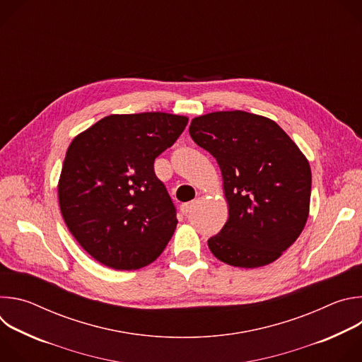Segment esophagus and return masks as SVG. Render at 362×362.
I'll list each match as a JSON object with an SVG mask.
<instances>
[{
	"label": "esophagus",
	"instance_id": "esophagus-1",
	"mask_svg": "<svg viewBox=\"0 0 362 362\" xmlns=\"http://www.w3.org/2000/svg\"><path fill=\"white\" fill-rule=\"evenodd\" d=\"M193 206H194V202H187V203H183L182 206H180V212H182V215H187V214H190V211L193 209Z\"/></svg>",
	"mask_w": 362,
	"mask_h": 362
}]
</instances>
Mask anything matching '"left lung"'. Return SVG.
Here are the masks:
<instances>
[{
	"mask_svg": "<svg viewBox=\"0 0 362 362\" xmlns=\"http://www.w3.org/2000/svg\"><path fill=\"white\" fill-rule=\"evenodd\" d=\"M189 133L216 159L229 204L211 252L239 268L276 261L309 214L313 175L299 147L271 119L242 110L194 117Z\"/></svg>",
	"mask_w": 362,
	"mask_h": 362,
	"instance_id": "obj_1",
	"label": "left lung"
}]
</instances>
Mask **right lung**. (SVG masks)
Returning a JSON list of instances; mask_svg holds the SVG:
<instances>
[{
  "label": "right lung",
  "mask_w": 362,
  "mask_h": 362,
  "mask_svg": "<svg viewBox=\"0 0 362 362\" xmlns=\"http://www.w3.org/2000/svg\"><path fill=\"white\" fill-rule=\"evenodd\" d=\"M186 124L187 117L160 112L112 115L71 141L59 182L60 209L100 264L139 269L165 250L176 208L153 166Z\"/></svg>",
  "instance_id": "add662e5"
}]
</instances>
